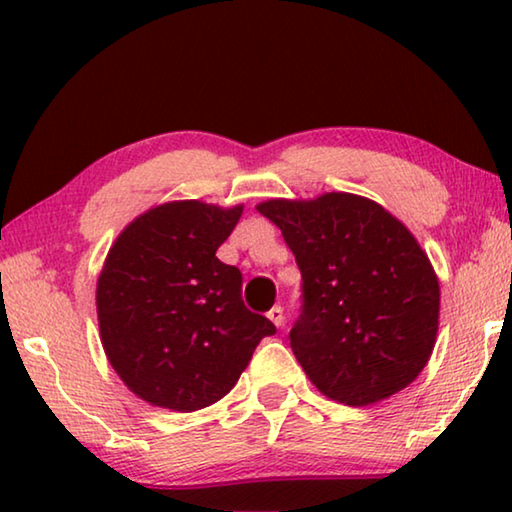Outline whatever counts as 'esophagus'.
I'll list each match as a JSON object with an SVG mask.
<instances>
[{
	"label": "esophagus",
	"mask_w": 512,
	"mask_h": 512,
	"mask_svg": "<svg viewBox=\"0 0 512 512\" xmlns=\"http://www.w3.org/2000/svg\"><path fill=\"white\" fill-rule=\"evenodd\" d=\"M266 316H268V320H271V323H273L275 327H280V325L284 323V314H282V307H277V305H275V307H273L271 311H268V314H266Z\"/></svg>",
	"instance_id": "1"
}]
</instances>
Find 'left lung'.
Instances as JSON below:
<instances>
[{
  "instance_id": "1",
  "label": "left lung",
  "mask_w": 512,
  "mask_h": 512,
  "mask_svg": "<svg viewBox=\"0 0 512 512\" xmlns=\"http://www.w3.org/2000/svg\"><path fill=\"white\" fill-rule=\"evenodd\" d=\"M302 273L305 305L289 339L329 400L368 406L415 381L433 352L440 284L418 239L366 196L268 198Z\"/></svg>"
}]
</instances>
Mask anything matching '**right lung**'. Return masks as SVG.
Segmentation results:
<instances>
[{
	"label": "right lung",
	"instance_id": "add662e5",
	"mask_svg": "<svg viewBox=\"0 0 512 512\" xmlns=\"http://www.w3.org/2000/svg\"><path fill=\"white\" fill-rule=\"evenodd\" d=\"M241 212V203H160L112 241L97 280L101 345L151 406L192 413L219 402L275 334L244 307L239 268L216 257Z\"/></svg>",
	"mask_w": 512,
	"mask_h": 512
}]
</instances>
